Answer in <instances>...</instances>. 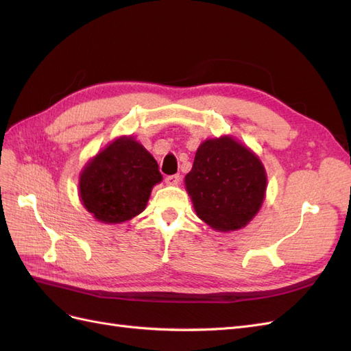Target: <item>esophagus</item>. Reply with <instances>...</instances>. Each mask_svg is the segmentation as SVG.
I'll list each match as a JSON object with an SVG mask.
<instances>
[{
    "label": "esophagus",
    "mask_w": 351,
    "mask_h": 351,
    "mask_svg": "<svg viewBox=\"0 0 351 351\" xmlns=\"http://www.w3.org/2000/svg\"><path fill=\"white\" fill-rule=\"evenodd\" d=\"M180 174H173V176H167L165 177V183L167 184H169V186H176V184H178L180 183Z\"/></svg>",
    "instance_id": "esophagus-1"
}]
</instances>
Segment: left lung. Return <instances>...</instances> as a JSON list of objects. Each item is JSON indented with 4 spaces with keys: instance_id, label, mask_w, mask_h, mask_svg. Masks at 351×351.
I'll use <instances>...</instances> for the list:
<instances>
[{
    "instance_id": "obj_1",
    "label": "left lung",
    "mask_w": 351,
    "mask_h": 351,
    "mask_svg": "<svg viewBox=\"0 0 351 351\" xmlns=\"http://www.w3.org/2000/svg\"><path fill=\"white\" fill-rule=\"evenodd\" d=\"M186 190L196 215L217 231L246 227L258 214L267 192V173L247 146L230 136L202 143Z\"/></svg>"
}]
</instances>
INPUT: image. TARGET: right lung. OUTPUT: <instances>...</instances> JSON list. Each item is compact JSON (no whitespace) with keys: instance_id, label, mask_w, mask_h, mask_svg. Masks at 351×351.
Returning a JSON list of instances; mask_svg holds the SVG:
<instances>
[{"instance_id":"right-lung-1","label":"right lung","mask_w":351,"mask_h":351,"mask_svg":"<svg viewBox=\"0 0 351 351\" xmlns=\"http://www.w3.org/2000/svg\"><path fill=\"white\" fill-rule=\"evenodd\" d=\"M155 158L132 136H123L95 155L80 173L83 206L105 224L139 215L152 187L161 183Z\"/></svg>"}]
</instances>
